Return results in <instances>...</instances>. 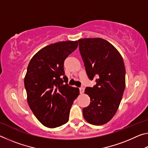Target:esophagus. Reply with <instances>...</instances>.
Wrapping results in <instances>:
<instances>
[{
    "label": "esophagus",
    "mask_w": 148,
    "mask_h": 148,
    "mask_svg": "<svg viewBox=\"0 0 148 148\" xmlns=\"http://www.w3.org/2000/svg\"><path fill=\"white\" fill-rule=\"evenodd\" d=\"M79 91H80V93L81 94H83L84 92V87H80L79 88Z\"/></svg>",
    "instance_id": "obj_1"
}]
</instances>
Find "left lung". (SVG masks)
<instances>
[{
	"label": "left lung",
	"instance_id": "1",
	"mask_svg": "<svg viewBox=\"0 0 148 148\" xmlns=\"http://www.w3.org/2000/svg\"><path fill=\"white\" fill-rule=\"evenodd\" d=\"M79 49L87 76L96 77L93 87H87L91 102L83 108L84 119L90 124L102 125L116 114L125 88L123 59L116 47L101 38L78 40Z\"/></svg>",
	"mask_w": 148,
	"mask_h": 148
}]
</instances>
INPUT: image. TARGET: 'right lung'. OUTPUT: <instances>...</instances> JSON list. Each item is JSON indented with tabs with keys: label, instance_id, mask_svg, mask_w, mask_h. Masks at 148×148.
I'll use <instances>...</instances> for the list:
<instances>
[{
	"label": "right lung",
	"instance_id": "right-lung-1",
	"mask_svg": "<svg viewBox=\"0 0 148 148\" xmlns=\"http://www.w3.org/2000/svg\"><path fill=\"white\" fill-rule=\"evenodd\" d=\"M77 46V40L51 44L37 52L28 64L24 79L27 102L35 117L48 128L69 121L70 110L79 95L77 87L67 84L63 69L65 59Z\"/></svg>",
	"mask_w": 148,
	"mask_h": 148
}]
</instances>
